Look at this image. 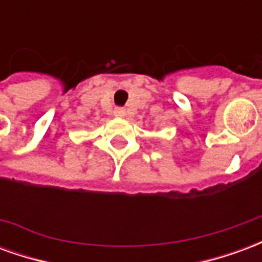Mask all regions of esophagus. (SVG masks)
Instances as JSON below:
<instances>
[{
    "mask_svg": "<svg viewBox=\"0 0 262 262\" xmlns=\"http://www.w3.org/2000/svg\"><path fill=\"white\" fill-rule=\"evenodd\" d=\"M114 115L116 118H125L126 116V111L123 108H116L115 109Z\"/></svg>",
    "mask_w": 262,
    "mask_h": 262,
    "instance_id": "34e87169",
    "label": "esophagus"
}]
</instances>
